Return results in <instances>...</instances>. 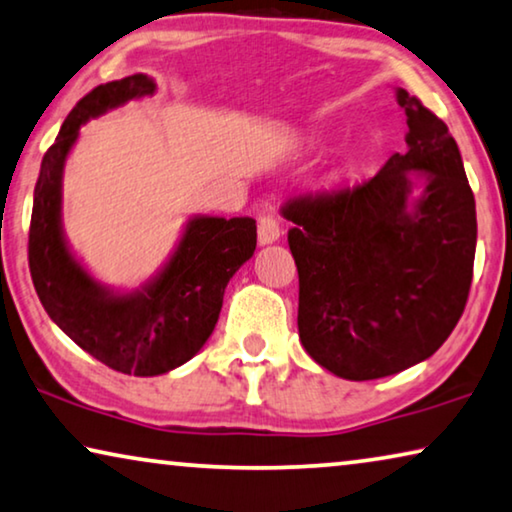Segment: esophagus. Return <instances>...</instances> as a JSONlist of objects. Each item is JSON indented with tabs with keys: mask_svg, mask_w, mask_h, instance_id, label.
Wrapping results in <instances>:
<instances>
[{
	"mask_svg": "<svg viewBox=\"0 0 512 512\" xmlns=\"http://www.w3.org/2000/svg\"><path fill=\"white\" fill-rule=\"evenodd\" d=\"M280 239V225L273 216H262L257 223V241L259 246H271Z\"/></svg>",
	"mask_w": 512,
	"mask_h": 512,
	"instance_id": "1",
	"label": "esophagus"
}]
</instances>
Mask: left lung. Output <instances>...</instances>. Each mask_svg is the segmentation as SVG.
I'll return each mask as SVG.
<instances>
[{
	"label": "left lung",
	"mask_w": 512,
	"mask_h": 512,
	"mask_svg": "<svg viewBox=\"0 0 512 512\" xmlns=\"http://www.w3.org/2000/svg\"><path fill=\"white\" fill-rule=\"evenodd\" d=\"M407 149L354 188L282 209L294 227L299 338L335 377L395 375L444 345L467 305L476 202L457 142L416 96L395 89Z\"/></svg>",
	"instance_id": "8db88e82"
}]
</instances>
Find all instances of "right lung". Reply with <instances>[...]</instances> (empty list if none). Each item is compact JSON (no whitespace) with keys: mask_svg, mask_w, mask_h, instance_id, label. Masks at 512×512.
Returning <instances> with one entry per match:
<instances>
[{"mask_svg":"<svg viewBox=\"0 0 512 512\" xmlns=\"http://www.w3.org/2000/svg\"><path fill=\"white\" fill-rule=\"evenodd\" d=\"M154 94V78L135 73L98 85L75 105L43 156L29 227V271L52 322L108 368L135 377L165 375L200 352L227 282L257 246L253 218L190 216L172 255L131 292L103 285L75 257L61 225V181L80 128Z\"/></svg>","mask_w":512,"mask_h":512,"instance_id":"add662e5","label":"right lung"}]
</instances>
